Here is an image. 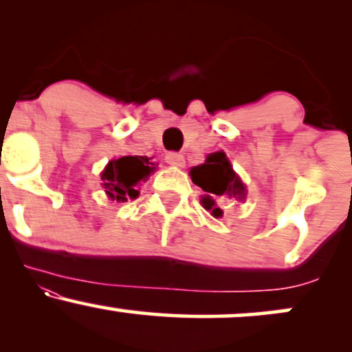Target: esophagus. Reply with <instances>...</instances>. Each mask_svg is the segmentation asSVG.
I'll use <instances>...</instances> for the list:
<instances>
[{
  "mask_svg": "<svg viewBox=\"0 0 352 352\" xmlns=\"http://www.w3.org/2000/svg\"><path fill=\"white\" fill-rule=\"evenodd\" d=\"M165 162L170 164V165H175V167H184L185 159H184V155L179 152H168L167 155H165Z\"/></svg>",
  "mask_w": 352,
  "mask_h": 352,
  "instance_id": "obj_1",
  "label": "esophagus"
}]
</instances>
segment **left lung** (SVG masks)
<instances>
[{
    "mask_svg": "<svg viewBox=\"0 0 352 352\" xmlns=\"http://www.w3.org/2000/svg\"><path fill=\"white\" fill-rule=\"evenodd\" d=\"M190 177H192L193 184L208 193L207 197H204L201 204L207 210H212L213 217H221V210L215 207L213 199L218 197V199L243 200L246 195L243 182L233 172L223 152L210 153L205 164L190 170Z\"/></svg>",
    "mask_w": 352,
    "mask_h": 352,
    "instance_id": "obj_1",
    "label": "left lung"
}]
</instances>
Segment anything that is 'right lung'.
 I'll return each instance as SVG.
<instances>
[{
	"label": "right lung",
	"mask_w": 352,
	"mask_h": 352,
	"mask_svg": "<svg viewBox=\"0 0 352 352\" xmlns=\"http://www.w3.org/2000/svg\"><path fill=\"white\" fill-rule=\"evenodd\" d=\"M153 165L148 162L147 157L139 155H125L117 160H111L102 172V187L106 188L109 199L117 201H127L129 199H135L139 195L137 187L140 182L151 175Z\"/></svg>",
	"instance_id": "obj_1"
}]
</instances>
